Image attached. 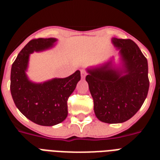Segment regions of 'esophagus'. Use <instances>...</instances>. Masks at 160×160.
I'll use <instances>...</instances> for the list:
<instances>
[{
  "mask_svg": "<svg viewBox=\"0 0 160 160\" xmlns=\"http://www.w3.org/2000/svg\"><path fill=\"white\" fill-rule=\"evenodd\" d=\"M86 75H87V73H86V71L85 70H81V76H82V78H85V77H86Z\"/></svg>",
  "mask_w": 160,
  "mask_h": 160,
  "instance_id": "esophagus-1",
  "label": "esophagus"
}]
</instances>
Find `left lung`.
Segmentation results:
<instances>
[{"label": "left lung", "instance_id": "8db88e82", "mask_svg": "<svg viewBox=\"0 0 160 160\" xmlns=\"http://www.w3.org/2000/svg\"><path fill=\"white\" fill-rule=\"evenodd\" d=\"M111 42L119 49V63L110 59L87 68L86 81L98 119L106 123H122L132 118L146 99L148 65L132 40L113 38Z\"/></svg>", "mask_w": 160, "mask_h": 160}]
</instances>
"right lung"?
Masks as SVG:
<instances>
[{
    "label": "right lung",
    "mask_w": 160,
    "mask_h": 160,
    "mask_svg": "<svg viewBox=\"0 0 160 160\" xmlns=\"http://www.w3.org/2000/svg\"><path fill=\"white\" fill-rule=\"evenodd\" d=\"M57 38L30 41L18 53L11 68L10 90L18 109L28 119L41 126H54L68 115L67 100L81 79L79 70L64 78L34 82L28 77L29 56L54 47Z\"/></svg>",
    "instance_id": "right-lung-1"
}]
</instances>
